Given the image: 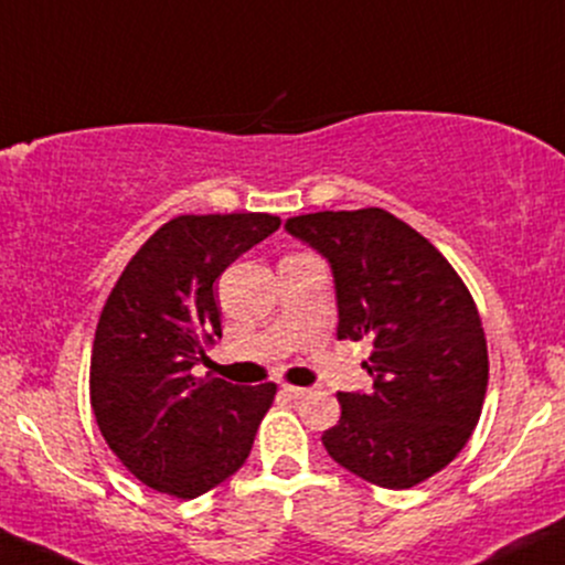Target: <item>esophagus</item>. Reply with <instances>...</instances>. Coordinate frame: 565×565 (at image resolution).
<instances>
[{"label": "esophagus", "instance_id": "obj_1", "mask_svg": "<svg viewBox=\"0 0 565 565\" xmlns=\"http://www.w3.org/2000/svg\"><path fill=\"white\" fill-rule=\"evenodd\" d=\"M281 393L287 395V398H291V401H297V398H305V395H308L310 391L308 387H297V385H284L281 387Z\"/></svg>", "mask_w": 565, "mask_h": 565}]
</instances>
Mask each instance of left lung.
Instances as JSON below:
<instances>
[{"mask_svg":"<svg viewBox=\"0 0 565 565\" xmlns=\"http://www.w3.org/2000/svg\"><path fill=\"white\" fill-rule=\"evenodd\" d=\"M332 265L337 340H369L372 393H340L321 440L337 465L382 489H412L465 449L489 385L476 300L449 260L380 206L287 220Z\"/></svg>","mask_w":565,"mask_h":565,"instance_id":"8db88e82","label":"left lung"}]
</instances>
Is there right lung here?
<instances>
[{
    "instance_id": "obj_1",
    "label": "right lung",
    "mask_w": 565,
    "mask_h": 565,
    "mask_svg": "<svg viewBox=\"0 0 565 565\" xmlns=\"http://www.w3.org/2000/svg\"><path fill=\"white\" fill-rule=\"evenodd\" d=\"M268 212L180 215L135 252L103 305L89 359L97 427L140 483L193 499L249 457L276 398L274 382L193 377L223 334L212 284L278 231Z\"/></svg>"
}]
</instances>
